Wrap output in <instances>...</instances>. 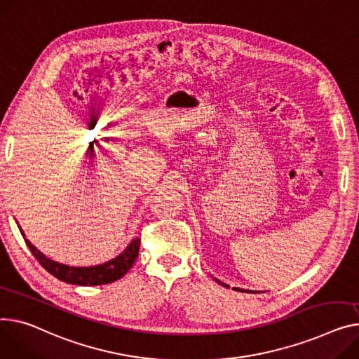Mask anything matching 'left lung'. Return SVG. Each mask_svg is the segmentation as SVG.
<instances>
[{"label":"left lung","instance_id":"1","mask_svg":"<svg viewBox=\"0 0 359 359\" xmlns=\"http://www.w3.org/2000/svg\"><path fill=\"white\" fill-rule=\"evenodd\" d=\"M213 278H215V277H213ZM215 281H218L219 284H222V285H224V287H229V285H228V284H225V283L219 281L218 278H215ZM233 290H236V292H247V293H250V292H251V293H255V292H252V290H244V289H238V287H233Z\"/></svg>","mask_w":359,"mask_h":359}]
</instances>
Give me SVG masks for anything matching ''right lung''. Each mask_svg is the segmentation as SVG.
<instances>
[{
	"label": "right lung",
	"instance_id": "1",
	"mask_svg": "<svg viewBox=\"0 0 359 359\" xmlns=\"http://www.w3.org/2000/svg\"><path fill=\"white\" fill-rule=\"evenodd\" d=\"M20 232L24 236V241H26L32 254L36 257V259L40 262L44 270L49 271L52 276H55L60 281L75 284V285H101V284H109L119 280L121 277H124L127 271L133 267L140 250V238H134L121 254L104 262V264L90 266V267H74V266L62 264V262L53 261L49 257H46L27 240L21 228H20Z\"/></svg>",
	"mask_w": 359,
	"mask_h": 359
}]
</instances>
